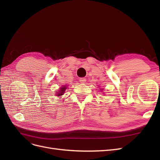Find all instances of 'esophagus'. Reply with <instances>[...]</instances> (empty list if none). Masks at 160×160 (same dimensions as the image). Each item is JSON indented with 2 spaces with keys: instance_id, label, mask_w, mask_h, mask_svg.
Segmentation results:
<instances>
[{
  "instance_id": "34e87169",
  "label": "esophagus",
  "mask_w": 160,
  "mask_h": 160,
  "mask_svg": "<svg viewBox=\"0 0 160 160\" xmlns=\"http://www.w3.org/2000/svg\"><path fill=\"white\" fill-rule=\"evenodd\" d=\"M79 81H80L81 83H85V82H86V79H85V78H80L79 79Z\"/></svg>"
}]
</instances>
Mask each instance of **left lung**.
<instances>
[{
    "instance_id": "obj_1",
    "label": "left lung",
    "mask_w": 160,
    "mask_h": 160,
    "mask_svg": "<svg viewBox=\"0 0 160 160\" xmlns=\"http://www.w3.org/2000/svg\"><path fill=\"white\" fill-rule=\"evenodd\" d=\"M100 91H103V89H100Z\"/></svg>"
}]
</instances>
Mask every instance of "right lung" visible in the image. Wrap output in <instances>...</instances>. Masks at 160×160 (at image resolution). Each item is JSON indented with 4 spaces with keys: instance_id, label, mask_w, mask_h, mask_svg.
I'll list each match as a JSON object with an SVG mask.
<instances>
[{
    "instance_id": "right-lung-1",
    "label": "right lung",
    "mask_w": 160,
    "mask_h": 160,
    "mask_svg": "<svg viewBox=\"0 0 160 160\" xmlns=\"http://www.w3.org/2000/svg\"><path fill=\"white\" fill-rule=\"evenodd\" d=\"M67 89V85H62L61 88H59V89H58V91H57L55 93L57 96H59V97H61L62 96V95H63L65 93V90Z\"/></svg>"
}]
</instances>
